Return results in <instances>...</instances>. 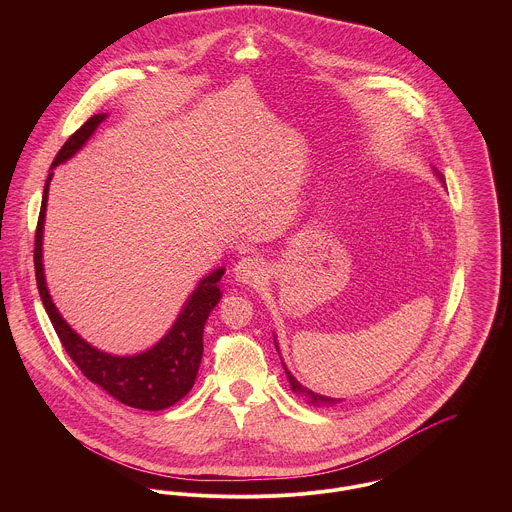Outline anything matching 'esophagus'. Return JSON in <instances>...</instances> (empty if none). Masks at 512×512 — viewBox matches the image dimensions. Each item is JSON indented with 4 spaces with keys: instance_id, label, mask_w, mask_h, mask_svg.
Wrapping results in <instances>:
<instances>
[{
    "instance_id": "1",
    "label": "esophagus",
    "mask_w": 512,
    "mask_h": 512,
    "mask_svg": "<svg viewBox=\"0 0 512 512\" xmlns=\"http://www.w3.org/2000/svg\"><path fill=\"white\" fill-rule=\"evenodd\" d=\"M264 276H266V268H264L262 260H258V258L246 256L240 262H236V266H234V278L240 284H246V286L262 284Z\"/></svg>"
}]
</instances>
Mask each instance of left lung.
Returning a JSON list of instances; mask_svg holds the SVG:
<instances>
[{"label":"left lung","instance_id":"8db88e82","mask_svg":"<svg viewBox=\"0 0 512 512\" xmlns=\"http://www.w3.org/2000/svg\"><path fill=\"white\" fill-rule=\"evenodd\" d=\"M439 175V173H438ZM441 177V175H439ZM286 368V365H284ZM286 374H288V378H290V384H292L293 392H299V394H303L311 404H315V406H321V404H327V406H333V404H337V402H341V400H337V398H329V396H321V394H317V392H313V390H309V388H305L303 384H299L295 378L292 376V372L286 368Z\"/></svg>","mask_w":512,"mask_h":512}]
</instances>
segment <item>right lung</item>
<instances>
[{
  "instance_id": "obj_1",
  "label": "right lung",
  "mask_w": 512,
  "mask_h": 512,
  "mask_svg": "<svg viewBox=\"0 0 512 512\" xmlns=\"http://www.w3.org/2000/svg\"><path fill=\"white\" fill-rule=\"evenodd\" d=\"M104 118L106 114H94L92 118H88L65 142V146L59 149L51 169L67 161L69 157H73L82 144L94 134V130ZM51 177L53 173H49L45 191H43L41 211H39L37 230H35L33 262H35L37 290L65 351L90 382L104 388L110 396H114L122 404L138 410H163L173 406L195 384L201 357H203V329L211 311L219 303V282L224 270L220 268L205 280H201L199 288L191 293V297L187 299L185 307L181 309L169 333L146 353L136 357H112L108 353L94 349L92 345L82 341L67 325L59 309L55 307L45 284L41 244H43V222H45Z\"/></svg>"
}]
</instances>
